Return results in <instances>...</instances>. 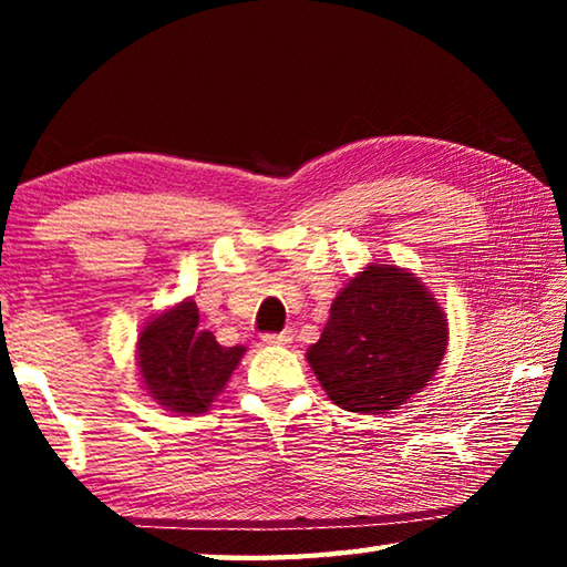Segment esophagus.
Instances as JSON below:
<instances>
[{
    "label": "esophagus",
    "instance_id": "34e87169",
    "mask_svg": "<svg viewBox=\"0 0 567 567\" xmlns=\"http://www.w3.org/2000/svg\"><path fill=\"white\" fill-rule=\"evenodd\" d=\"M267 344H280V348H285V344L292 342V330H282V332H267L262 338Z\"/></svg>",
    "mask_w": 567,
    "mask_h": 567
}]
</instances>
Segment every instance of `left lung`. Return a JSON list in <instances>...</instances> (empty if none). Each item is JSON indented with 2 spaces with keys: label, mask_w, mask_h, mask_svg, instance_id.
Here are the masks:
<instances>
[{
  "label": "left lung",
  "mask_w": 567,
  "mask_h": 567,
  "mask_svg": "<svg viewBox=\"0 0 567 567\" xmlns=\"http://www.w3.org/2000/svg\"><path fill=\"white\" fill-rule=\"evenodd\" d=\"M445 348V312L420 277L370 262L332 300L307 362L334 405L380 415L422 392Z\"/></svg>",
  "instance_id": "obj_1"
}]
</instances>
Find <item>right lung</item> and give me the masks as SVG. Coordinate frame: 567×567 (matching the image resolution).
I'll use <instances>...</instances> for the list:
<instances>
[{
	"label": "right lung",
	"mask_w": 567,
	"mask_h": 567,
	"mask_svg": "<svg viewBox=\"0 0 567 567\" xmlns=\"http://www.w3.org/2000/svg\"><path fill=\"white\" fill-rule=\"evenodd\" d=\"M247 348H223L213 332L199 330L197 305L169 307L142 328L137 368L150 398L177 415H199L225 390Z\"/></svg>",
	"instance_id": "1"
}]
</instances>
